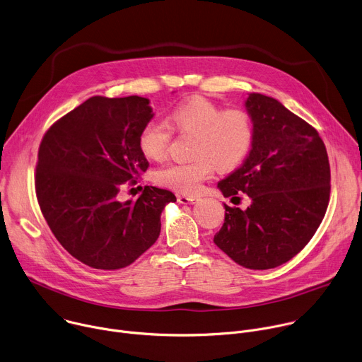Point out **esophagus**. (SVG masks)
<instances>
[{
	"label": "esophagus",
	"mask_w": 362,
	"mask_h": 362,
	"mask_svg": "<svg viewBox=\"0 0 362 362\" xmlns=\"http://www.w3.org/2000/svg\"><path fill=\"white\" fill-rule=\"evenodd\" d=\"M197 200H199V197H196V196H185V194L177 196V202L182 204H193Z\"/></svg>",
	"instance_id": "34e87169"
}]
</instances>
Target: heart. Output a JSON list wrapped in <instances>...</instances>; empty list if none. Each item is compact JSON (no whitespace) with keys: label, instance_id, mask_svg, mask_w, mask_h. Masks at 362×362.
I'll return each instance as SVG.
<instances>
[{"label":"heart","instance_id":"1","mask_svg":"<svg viewBox=\"0 0 362 362\" xmlns=\"http://www.w3.org/2000/svg\"><path fill=\"white\" fill-rule=\"evenodd\" d=\"M173 132L193 136L190 162L172 163L154 173V182L185 194L200 190L214 169L230 172L249 154L255 139V123L245 109H223L206 98H192L168 116ZM172 134L160 123H147L139 134V148L144 156L162 162L169 150Z\"/></svg>","mask_w":362,"mask_h":362}]
</instances>
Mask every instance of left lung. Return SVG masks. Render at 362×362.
Returning <instances> with one entry per match:
<instances>
[{
    "mask_svg": "<svg viewBox=\"0 0 362 362\" xmlns=\"http://www.w3.org/2000/svg\"><path fill=\"white\" fill-rule=\"evenodd\" d=\"M245 107L255 139L243 165L218 183L225 197L246 193L245 211L225 204L215 245L247 269L276 268L299 253L321 225L331 170L318 132L278 100L250 93Z\"/></svg>",
    "mask_w": 362,
    "mask_h": 362,
    "instance_id": "left-lung-1",
    "label": "left lung"
}]
</instances>
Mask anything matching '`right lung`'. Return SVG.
<instances>
[{
    "label": "right lung",
    "mask_w": 362,
    "mask_h": 362,
    "mask_svg": "<svg viewBox=\"0 0 362 362\" xmlns=\"http://www.w3.org/2000/svg\"><path fill=\"white\" fill-rule=\"evenodd\" d=\"M148 98L94 95L44 134L35 168V193L51 232L76 259L94 269L133 264L160 235V215L176 196L144 186L122 202L123 185H136L148 168L139 134L151 120Z\"/></svg>",
    "instance_id": "right-lung-1"
}]
</instances>
